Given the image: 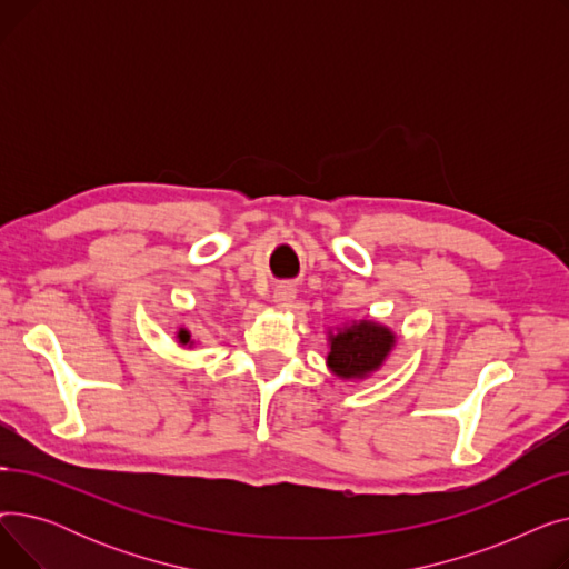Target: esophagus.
<instances>
[{
	"label": "esophagus",
	"instance_id": "esophagus-1",
	"mask_svg": "<svg viewBox=\"0 0 569 569\" xmlns=\"http://www.w3.org/2000/svg\"><path fill=\"white\" fill-rule=\"evenodd\" d=\"M292 300H295V288H292V286L283 283V286H279V288L274 290V302H277V307L288 309V307L292 305Z\"/></svg>",
	"mask_w": 569,
	"mask_h": 569
}]
</instances>
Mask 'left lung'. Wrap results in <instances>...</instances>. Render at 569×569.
I'll return each instance as SVG.
<instances>
[{"instance_id": "1", "label": "left lung", "mask_w": 569, "mask_h": 569, "mask_svg": "<svg viewBox=\"0 0 569 569\" xmlns=\"http://www.w3.org/2000/svg\"><path fill=\"white\" fill-rule=\"evenodd\" d=\"M395 343L397 335L390 327L371 320L350 322L337 335L330 332L327 367L343 380H362L382 367Z\"/></svg>"}]
</instances>
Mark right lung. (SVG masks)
Listing matches in <instances>:
<instances>
[{"label":"right lung","instance_id":"right-lung-1","mask_svg":"<svg viewBox=\"0 0 569 569\" xmlns=\"http://www.w3.org/2000/svg\"><path fill=\"white\" fill-rule=\"evenodd\" d=\"M177 341L182 343V346H193V339H191V332L187 330V327H179V332H177Z\"/></svg>","mask_w":569,"mask_h":569}]
</instances>
